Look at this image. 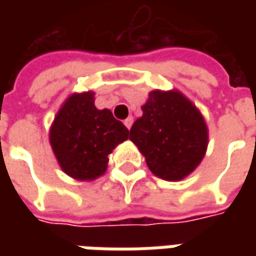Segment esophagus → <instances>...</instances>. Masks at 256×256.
<instances>
[{
	"label": "esophagus",
	"instance_id": "1",
	"mask_svg": "<svg viewBox=\"0 0 256 256\" xmlns=\"http://www.w3.org/2000/svg\"><path fill=\"white\" fill-rule=\"evenodd\" d=\"M123 123H124V126H126V128H132V124H133V118L128 116V119H124V122H123Z\"/></svg>",
	"mask_w": 256,
	"mask_h": 256
}]
</instances>
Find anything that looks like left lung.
<instances>
[{"mask_svg":"<svg viewBox=\"0 0 256 256\" xmlns=\"http://www.w3.org/2000/svg\"><path fill=\"white\" fill-rule=\"evenodd\" d=\"M142 116L130 128V140L156 177L180 181L203 160L208 128L202 112L178 90H152Z\"/></svg>","mask_w":256,"mask_h":256,"instance_id":"left-lung-1","label":"left lung"}]
</instances>
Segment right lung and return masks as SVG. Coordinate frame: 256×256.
I'll return each instance as SVG.
<instances>
[{
  "label": "right lung",
  "instance_id": "obj_1",
  "mask_svg": "<svg viewBox=\"0 0 256 256\" xmlns=\"http://www.w3.org/2000/svg\"><path fill=\"white\" fill-rule=\"evenodd\" d=\"M128 138V130L110 110H97L94 93H74L54 116L49 141L58 164L78 181H93L108 166V155Z\"/></svg>",
  "mask_w": 256,
  "mask_h": 256
}]
</instances>
